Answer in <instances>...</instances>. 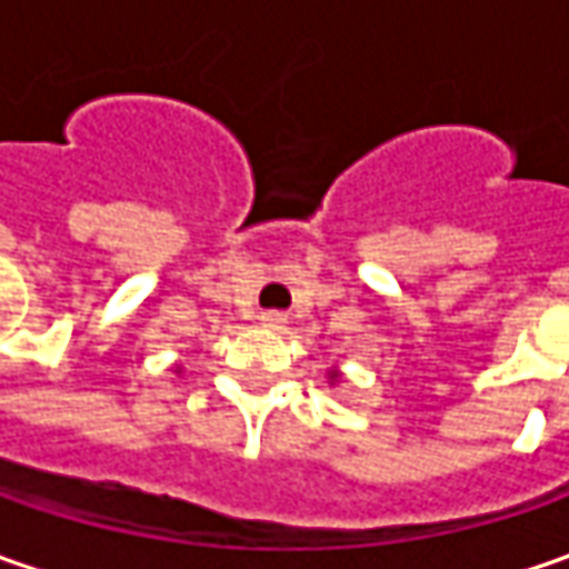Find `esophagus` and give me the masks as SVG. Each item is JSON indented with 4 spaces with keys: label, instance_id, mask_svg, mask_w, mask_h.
Masks as SVG:
<instances>
[{
    "label": "esophagus",
    "instance_id": "1",
    "mask_svg": "<svg viewBox=\"0 0 569 569\" xmlns=\"http://www.w3.org/2000/svg\"><path fill=\"white\" fill-rule=\"evenodd\" d=\"M288 322V317L284 313H278V310H272V313H262V326H269V329H281Z\"/></svg>",
    "mask_w": 569,
    "mask_h": 569
}]
</instances>
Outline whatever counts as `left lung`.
Returning <instances> with one entry per match:
<instances>
[{"mask_svg":"<svg viewBox=\"0 0 569 569\" xmlns=\"http://www.w3.org/2000/svg\"><path fill=\"white\" fill-rule=\"evenodd\" d=\"M332 377H339V373H332Z\"/></svg>","mask_w":569,"mask_h":569,"instance_id":"obj_1","label":"left lung"}]
</instances>
